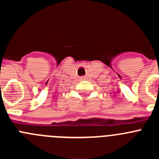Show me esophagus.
Here are the masks:
<instances>
[{
  "instance_id": "34e87169",
  "label": "esophagus",
  "mask_w": 159,
  "mask_h": 159,
  "mask_svg": "<svg viewBox=\"0 0 159 159\" xmlns=\"http://www.w3.org/2000/svg\"><path fill=\"white\" fill-rule=\"evenodd\" d=\"M85 80V77H84V76L80 77V80Z\"/></svg>"
}]
</instances>
